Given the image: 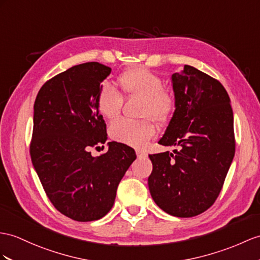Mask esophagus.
I'll return each instance as SVG.
<instances>
[{"instance_id": "1", "label": "esophagus", "mask_w": 260, "mask_h": 260, "mask_svg": "<svg viewBox=\"0 0 260 260\" xmlns=\"http://www.w3.org/2000/svg\"><path fill=\"white\" fill-rule=\"evenodd\" d=\"M136 153H137V156H138V159H145V157L148 156V153L145 151H142V150H137L136 151Z\"/></svg>"}]
</instances>
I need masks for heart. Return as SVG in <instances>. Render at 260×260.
Listing matches in <instances>:
<instances>
[{
  "label": "heart",
  "instance_id": "b5f03b06",
  "mask_svg": "<svg viewBox=\"0 0 260 260\" xmlns=\"http://www.w3.org/2000/svg\"><path fill=\"white\" fill-rule=\"evenodd\" d=\"M119 82L125 93L144 100L142 117L151 118L157 123H164L172 117L176 107L174 94L163 89V81L144 67H136L120 75ZM123 99L121 93L109 82H104L97 94V108L105 118H118ZM113 141L132 148H143L153 138L155 129L150 119L132 121L122 119L113 123L109 130Z\"/></svg>",
  "mask_w": 260,
  "mask_h": 260
}]
</instances>
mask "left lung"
<instances>
[{"mask_svg": "<svg viewBox=\"0 0 260 260\" xmlns=\"http://www.w3.org/2000/svg\"><path fill=\"white\" fill-rule=\"evenodd\" d=\"M171 79L176 107L159 143L178 150L149 155L148 184L161 210L193 217L214 204L233 162V109L223 85L199 69L185 65Z\"/></svg>", "mask_w": 260, "mask_h": 260, "instance_id": "left-lung-1", "label": "left lung"}]
</instances>
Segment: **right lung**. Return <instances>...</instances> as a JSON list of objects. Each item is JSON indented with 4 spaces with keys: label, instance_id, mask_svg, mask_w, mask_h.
Instances as JSON below:
<instances>
[{
    "label": "right lung",
    "instance_id": "obj_1",
    "mask_svg": "<svg viewBox=\"0 0 260 260\" xmlns=\"http://www.w3.org/2000/svg\"><path fill=\"white\" fill-rule=\"evenodd\" d=\"M110 73L96 61L73 66L46 81L34 104L31 163L56 210L77 221L97 220L111 210L137 157L115 141L105 154L89 152L108 139L97 94Z\"/></svg>",
    "mask_w": 260,
    "mask_h": 260
}]
</instances>
